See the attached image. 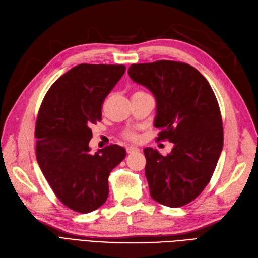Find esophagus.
I'll use <instances>...</instances> for the list:
<instances>
[{
	"label": "esophagus",
	"mask_w": 258,
	"mask_h": 258,
	"mask_svg": "<svg viewBox=\"0 0 258 258\" xmlns=\"http://www.w3.org/2000/svg\"><path fill=\"white\" fill-rule=\"evenodd\" d=\"M139 151V148L135 147V146H128L126 147V152L127 153H134V152H137Z\"/></svg>",
	"instance_id": "obj_1"
}]
</instances>
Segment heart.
Wrapping results in <instances>:
<instances>
[{"mask_svg": "<svg viewBox=\"0 0 258 258\" xmlns=\"http://www.w3.org/2000/svg\"><path fill=\"white\" fill-rule=\"evenodd\" d=\"M136 93H146V92H143V91H137V92H135L134 94H136ZM123 135H124V137H126V138L132 139V140H134V139L137 138V135L132 130H125L123 132Z\"/></svg>", "mask_w": 258, "mask_h": 258, "instance_id": "b5f03b06", "label": "heart"}]
</instances>
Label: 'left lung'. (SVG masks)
I'll use <instances>...</instances> for the list:
<instances>
[{"instance_id": "1", "label": "left lung", "mask_w": 258, "mask_h": 258, "mask_svg": "<svg viewBox=\"0 0 258 258\" xmlns=\"http://www.w3.org/2000/svg\"><path fill=\"white\" fill-rule=\"evenodd\" d=\"M130 77L156 99L157 140L173 148L166 156L146 148V177L150 195L164 206L182 207L209 183L223 149V123L209 82L186 63L161 60L132 64Z\"/></svg>"}]
</instances>
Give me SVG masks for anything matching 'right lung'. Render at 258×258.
Segmentation results:
<instances>
[{"instance_id": "1", "label": "right lung", "mask_w": 258, "mask_h": 258, "mask_svg": "<svg viewBox=\"0 0 258 258\" xmlns=\"http://www.w3.org/2000/svg\"><path fill=\"white\" fill-rule=\"evenodd\" d=\"M124 65L79 64L57 79L40 105L36 160L60 202L79 213L101 207L108 197V177L126 155L110 145L91 153V125L102 121L106 96L121 79Z\"/></svg>"}]
</instances>
